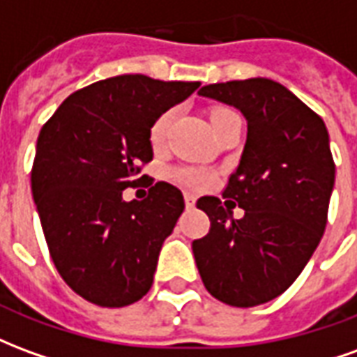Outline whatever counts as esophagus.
I'll list each match as a JSON object with an SVG mask.
<instances>
[{
    "label": "esophagus",
    "mask_w": 357,
    "mask_h": 357,
    "mask_svg": "<svg viewBox=\"0 0 357 357\" xmlns=\"http://www.w3.org/2000/svg\"><path fill=\"white\" fill-rule=\"evenodd\" d=\"M183 199H185L187 208H195V202H197V197H195V195L185 193V197H183Z\"/></svg>",
    "instance_id": "esophagus-1"
}]
</instances>
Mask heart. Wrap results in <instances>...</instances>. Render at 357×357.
<instances>
[{"mask_svg": "<svg viewBox=\"0 0 357 357\" xmlns=\"http://www.w3.org/2000/svg\"><path fill=\"white\" fill-rule=\"evenodd\" d=\"M174 114L176 110L168 109L164 110L160 116L156 118L151 130H149V139H151V145L153 147H160L164 141H166V135H168V130H170L172 120H174ZM235 114L233 110L229 109H214L210 112V122H212V128H216L222 120H225L227 116ZM170 179L176 181L178 185L187 187V189H202L206 187L212 181V174L208 170H202V168H193V166H178L170 172Z\"/></svg>", "mask_w": 357, "mask_h": 357, "instance_id": "heart-1", "label": "heart"}]
</instances>
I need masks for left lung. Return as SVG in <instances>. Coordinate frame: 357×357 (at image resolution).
Listing matches in <instances>:
<instances>
[{
	"instance_id": "8db88e82",
	"label": "left lung",
	"mask_w": 357,
	"mask_h": 357,
	"mask_svg": "<svg viewBox=\"0 0 357 357\" xmlns=\"http://www.w3.org/2000/svg\"><path fill=\"white\" fill-rule=\"evenodd\" d=\"M199 95L247 118V143L224 189L231 201L201 197L210 231L193 241L206 291L224 304L250 307L283 294L300 275L327 225L335 162L321 116L268 78L210 84Z\"/></svg>"
}]
</instances>
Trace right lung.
Here are the masks:
<instances>
[{"mask_svg": "<svg viewBox=\"0 0 357 357\" xmlns=\"http://www.w3.org/2000/svg\"><path fill=\"white\" fill-rule=\"evenodd\" d=\"M199 82L122 74L68 95L38 135L32 195L51 260L65 283L102 307L130 306L153 284L164 239L185 208L158 181L143 201L122 191L153 160L149 130Z\"/></svg>", "mask_w": 357, "mask_h": 357, "instance_id": "obj_1", "label": "right lung"}]
</instances>
